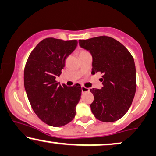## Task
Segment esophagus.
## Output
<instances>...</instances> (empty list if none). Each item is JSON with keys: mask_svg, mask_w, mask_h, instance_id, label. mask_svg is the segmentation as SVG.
I'll return each instance as SVG.
<instances>
[{"mask_svg": "<svg viewBox=\"0 0 156 156\" xmlns=\"http://www.w3.org/2000/svg\"><path fill=\"white\" fill-rule=\"evenodd\" d=\"M81 90H82V93H86V92H88V91L90 90H89V88H86L85 86H81Z\"/></svg>", "mask_w": 156, "mask_h": 156, "instance_id": "obj_1", "label": "esophagus"}]
</instances>
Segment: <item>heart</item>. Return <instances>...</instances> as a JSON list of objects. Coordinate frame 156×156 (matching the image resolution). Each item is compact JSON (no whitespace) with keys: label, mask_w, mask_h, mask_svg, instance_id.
<instances>
[{"label":"heart","mask_w":156,"mask_h":156,"mask_svg":"<svg viewBox=\"0 0 156 156\" xmlns=\"http://www.w3.org/2000/svg\"><path fill=\"white\" fill-rule=\"evenodd\" d=\"M83 52H86V51H84V50H82V51H80V53H83Z\"/></svg>","instance_id":"b5f03b06"}]
</instances>
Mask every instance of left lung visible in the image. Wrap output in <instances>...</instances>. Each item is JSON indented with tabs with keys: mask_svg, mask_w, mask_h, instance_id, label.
I'll return each instance as SVG.
<instances>
[{
	"mask_svg": "<svg viewBox=\"0 0 156 156\" xmlns=\"http://www.w3.org/2000/svg\"><path fill=\"white\" fill-rule=\"evenodd\" d=\"M78 42L92 55L91 73L103 75L102 88L90 90L94 95L91 111L101 121L119 120L130 108L136 93L133 58L123 44L111 37L102 36Z\"/></svg>",
	"mask_w": 156,
	"mask_h": 156,
	"instance_id": "obj_1",
	"label": "left lung"
}]
</instances>
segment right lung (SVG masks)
<instances>
[{
  "mask_svg": "<svg viewBox=\"0 0 156 156\" xmlns=\"http://www.w3.org/2000/svg\"><path fill=\"white\" fill-rule=\"evenodd\" d=\"M77 44L76 40L43 39L31 52L25 66L24 86L31 107L43 122L53 127L65 126L73 119L80 99L79 84L68 87L55 80Z\"/></svg>",
  "mask_w": 156,
  "mask_h": 156,
  "instance_id": "add662e5",
  "label": "right lung"
}]
</instances>
